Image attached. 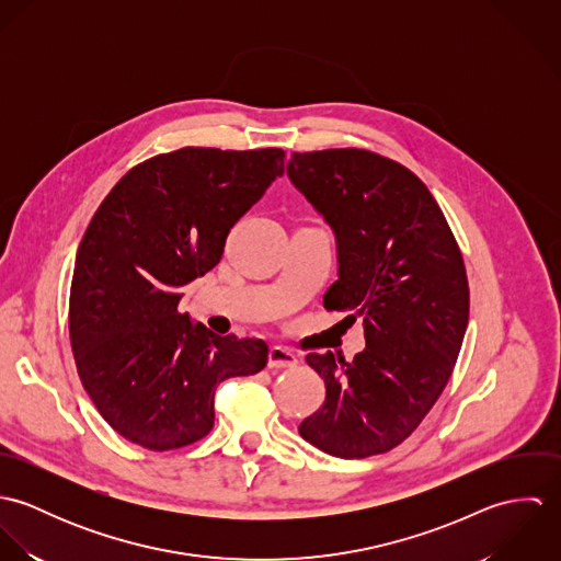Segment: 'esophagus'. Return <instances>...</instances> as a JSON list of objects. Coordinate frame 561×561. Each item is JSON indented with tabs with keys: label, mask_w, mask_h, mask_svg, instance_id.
<instances>
[{
	"label": "esophagus",
	"mask_w": 561,
	"mask_h": 561,
	"mask_svg": "<svg viewBox=\"0 0 561 561\" xmlns=\"http://www.w3.org/2000/svg\"><path fill=\"white\" fill-rule=\"evenodd\" d=\"M298 358L294 352H289L287 347L280 345H272L270 354H267V367L270 369H287V367H296Z\"/></svg>",
	"instance_id": "34e87169"
}]
</instances>
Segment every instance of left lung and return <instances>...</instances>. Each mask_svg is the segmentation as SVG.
Returning a JSON list of instances; mask_svg holds the SVG:
<instances>
[{"instance_id":"obj_1","label":"left lung","mask_w":561,"mask_h":561,"mask_svg":"<svg viewBox=\"0 0 561 561\" xmlns=\"http://www.w3.org/2000/svg\"><path fill=\"white\" fill-rule=\"evenodd\" d=\"M287 176L332 229L336 280L328 311L363 320L352 363L309 354L325 401L300 423L321 451L354 460L405 440L451 378L469 323V280L456 238L423 181L360 149L294 153Z\"/></svg>"}]
</instances>
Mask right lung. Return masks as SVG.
I'll use <instances>...</instances> for the list:
<instances>
[{
	"instance_id": "1",
	"label": "right lung",
	"mask_w": 561,
	"mask_h": 561,
	"mask_svg": "<svg viewBox=\"0 0 561 561\" xmlns=\"http://www.w3.org/2000/svg\"><path fill=\"white\" fill-rule=\"evenodd\" d=\"M283 158L280 149L185 147L131 168L92 216L69 332L85 393L123 438L151 451L201 440L214 427L216 387L267 365L265 341L214 334L179 302L283 176Z\"/></svg>"
}]
</instances>
